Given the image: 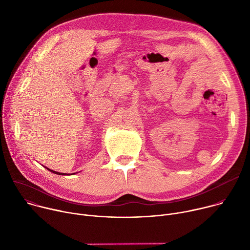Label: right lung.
<instances>
[{
	"label": "right lung",
	"mask_w": 250,
	"mask_h": 250,
	"mask_svg": "<svg viewBox=\"0 0 250 250\" xmlns=\"http://www.w3.org/2000/svg\"><path fill=\"white\" fill-rule=\"evenodd\" d=\"M47 170H49L50 172H52V173H54V174H57V175H72V174H75V173H72V174H67V173H60V172H56V171H53V170H51V169H49V168H47V167H45Z\"/></svg>",
	"instance_id": "1"
}]
</instances>
